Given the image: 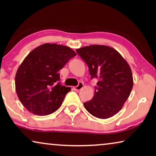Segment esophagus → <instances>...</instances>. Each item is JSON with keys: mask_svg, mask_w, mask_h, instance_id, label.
Listing matches in <instances>:
<instances>
[{"mask_svg": "<svg viewBox=\"0 0 156 156\" xmlns=\"http://www.w3.org/2000/svg\"><path fill=\"white\" fill-rule=\"evenodd\" d=\"M83 87H84V84H83L82 82H80L77 86L74 87V89H75V91H80L81 89L83 88Z\"/></svg>", "mask_w": 156, "mask_h": 156, "instance_id": "34e87169", "label": "esophagus"}]
</instances>
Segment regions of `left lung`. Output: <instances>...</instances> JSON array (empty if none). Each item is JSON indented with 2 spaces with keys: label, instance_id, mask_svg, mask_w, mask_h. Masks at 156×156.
I'll list each match as a JSON object with an SVG mask.
<instances>
[{
  "label": "left lung",
  "instance_id": "1",
  "mask_svg": "<svg viewBox=\"0 0 156 156\" xmlns=\"http://www.w3.org/2000/svg\"><path fill=\"white\" fill-rule=\"evenodd\" d=\"M76 51L88 66L91 78L98 79L94 95L84 103L85 108L99 119L114 116L122 108L133 88L129 64L120 53L108 46L94 44Z\"/></svg>",
  "mask_w": 156,
  "mask_h": 156
}]
</instances>
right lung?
Returning <instances> with one entry per match:
<instances>
[{"mask_svg": "<svg viewBox=\"0 0 156 156\" xmlns=\"http://www.w3.org/2000/svg\"><path fill=\"white\" fill-rule=\"evenodd\" d=\"M76 52L69 47L45 43L27 55L16 74V91L27 110L38 116L55 112L62 105L70 87L59 83V70Z\"/></svg>", "mask_w": 156, "mask_h": 156, "instance_id": "right-lung-1", "label": "right lung"}]
</instances>
